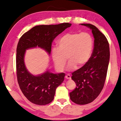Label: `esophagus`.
Segmentation results:
<instances>
[{
  "mask_svg": "<svg viewBox=\"0 0 121 121\" xmlns=\"http://www.w3.org/2000/svg\"><path fill=\"white\" fill-rule=\"evenodd\" d=\"M65 78L67 79H71V76L69 74H67L66 76H65Z\"/></svg>",
  "mask_w": 121,
  "mask_h": 121,
  "instance_id": "1",
  "label": "esophagus"
}]
</instances>
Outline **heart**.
I'll use <instances>...</instances> for the list:
<instances>
[{
    "label": "heart",
    "mask_w": 121,
    "mask_h": 121,
    "mask_svg": "<svg viewBox=\"0 0 121 121\" xmlns=\"http://www.w3.org/2000/svg\"><path fill=\"white\" fill-rule=\"evenodd\" d=\"M58 48L52 50L51 56L57 70L62 71L69 60L67 67L68 71H73L77 65L83 67L89 61L93 48V40L87 32L67 33L59 39Z\"/></svg>",
    "instance_id": "1"
}]
</instances>
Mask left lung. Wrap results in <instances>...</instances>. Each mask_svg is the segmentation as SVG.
I'll use <instances>...</instances> for the list:
<instances>
[{"label": "left lung", "instance_id": "1", "mask_svg": "<svg viewBox=\"0 0 121 121\" xmlns=\"http://www.w3.org/2000/svg\"><path fill=\"white\" fill-rule=\"evenodd\" d=\"M92 30L94 48L89 60L72 73L71 79L76 87L69 93L70 99L78 105L92 102L101 92L105 84L109 62V43L105 36L95 26L82 23Z\"/></svg>", "mask_w": 121, "mask_h": 121}]
</instances>
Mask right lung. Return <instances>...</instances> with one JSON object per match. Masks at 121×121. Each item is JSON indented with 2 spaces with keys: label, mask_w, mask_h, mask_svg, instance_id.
<instances>
[{
  "label": "right lung",
  "mask_w": 121,
  "mask_h": 121,
  "mask_svg": "<svg viewBox=\"0 0 121 121\" xmlns=\"http://www.w3.org/2000/svg\"><path fill=\"white\" fill-rule=\"evenodd\" d=\"M71 26L69 23L37 26L20 38L16 49L17 82L22 93L32 103L45 105L52 102L56 89L64 81L65 73H54L47 70L42 74H32L26 69L24 63L26 50L39 48L43 49L50 56L53 40Z\"/></svg>",
  "instance_id": "obj_1"
}]
</instances>
